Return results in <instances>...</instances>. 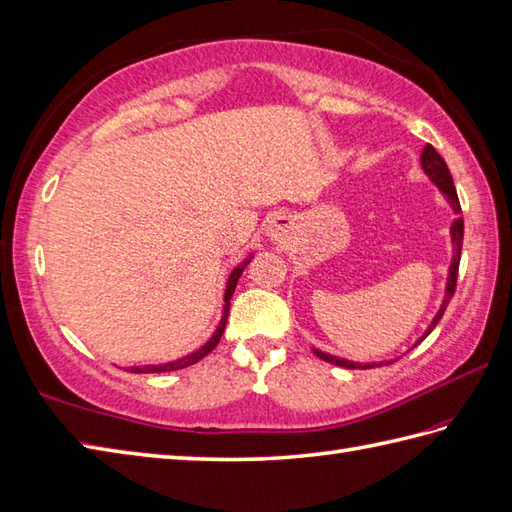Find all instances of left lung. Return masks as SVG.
Returning a JSON list of instances; mask_svg holds the SVG:
<instances>
[{"label": "left lung", "instance_id": "left-lung-1", "mask_svg": "<svg viewBox=\"0 0 512 512\" xmlns=\"http://www.w3.org/2000/svg\"><path fill=\"white\" fill-rule=\"evenodd\" d=\"M421 165H423V169H426L428 176L432 178V182L443 191V195L447 197V202L452 204V208L456 210V213H463V210H460V202H458V193H456V186H454V180H452V173H450V169H447V165H445V160L441 158V154L436 152V149H434L430 143L426 145V149H423ZM463 234H465V223H463V217H458V219L454 221V226H452V241H454L456 249H454V263H452V267H450V278H447L445 299H443V306H441V310H439V315L434 317L432 326L428 328L426 336L434 330L436 323H439V319H441L443 313H445L447 304L452 302V297H454V293H456L460 252H463ZM315 354H317L319 358L326 360V363H332V365H336V367H345V369H369V367H378V365H358V363H350V360L334 358V356L323 354V352H319V350H315Z\"/></svg>", "mask_w": 512, "mask_h": 512}]
</instances>
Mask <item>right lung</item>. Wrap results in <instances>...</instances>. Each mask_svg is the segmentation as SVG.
<instances>
[{
    "instance_id": "obj_1",
    "label": "right lung",
    "mask_w": 512,
    "mask_h": 512,
    "mask_svg": "<svg viewBox=\"0 0 512 512\" xmlns=\"http://www.w3.org/2000/svg\"><path fill=\"white\" fill-rule=\"evenodd\" d=\"M247 263H249V260H245V263H243L241 267H236V269L230 273L228 289H226V310H223L221 323H219L217 332L213 334V339H210V341H208L204 347H199V350H197V352H193L191 356H184V358H180V360H173V363H167V365H158V367H132L130 371H134V373H160V371H176V369H182V367H189V365L197 363V360H202L206 354L213 352L215 347H217V343H219V339H221L223 328H226V321H228V310H230V297H232V293H234V286H236V282H239L241 273H243V269L247 267Z\"/></svg>"
}]
</instances>
